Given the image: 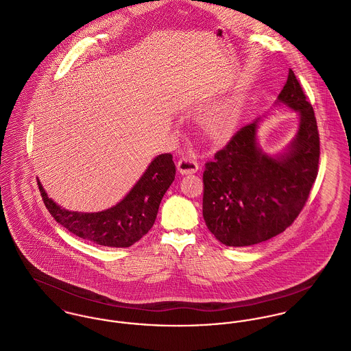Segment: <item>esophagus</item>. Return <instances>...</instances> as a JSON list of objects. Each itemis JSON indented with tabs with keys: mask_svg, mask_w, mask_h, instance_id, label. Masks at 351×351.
<instances>
[{
	"mask_svg": "<svg viewBox=\"0 0 351 351\" xmlns=\"http://www.w3.org/2000/svg\"><path fill=\"white\" fill-rule=\"evenodd\" d=\"M199 169V164L192 159L191 156H183L182 159H179L178 162V171L182 175H189V173H195Z\"/></svg>",
	"mask_w": 351,
	"mask_h": 351,
	"instance_id": "1",
	"label": "esophagus"
}]
</instances>
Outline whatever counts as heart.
<instances>
[{"instance_id":"heart-1","label":"heart","mask_w":351,"mask_h":351,"mask_svg":"<svg viewBox=\"0 0 351 351\" xmlns=\"http://www.w3.org/2000/svg\"><path fill=\"white\" fill-rule=\"evenodd\" d=\"M235 123L237 113L232 109H221L207 121V131L217 138L226 137L232 132Z\"/></svg>"}]
</instances>
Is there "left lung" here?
Instances as JSON below:
<instances>
[{"label": "left lung", "instance_id": "left-lung-1", "mask_svg": "<svg viewBox=\"0 0 351 351\" xmlns=\"http://www.w3.org/2000/svg\"><path fill=\"white\" fill-rule=\"evenodd\" d=\"M278 100L300 117L297 137L286 154L278 158L263 154L254 121L206 162L203 216L226 245H252L283 232L303 210L317 179L321 154L317 119L291 69Z\"/></svg>", "mask_w": 351, "mask_h": 351}]
</instances>
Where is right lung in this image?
<instances>
[{"instance_id": "right-lung-1", "label": "right lung", "mask_w": 351, "mask_h": 351, "mask_svg": "<svg viewBox=\"0 0 351 351\" xmlns=\"http://www.w3.org/2000/svg\"><path fill=\"white\" fill-rule=\"evenodd\" d=\"M171 154L156 156L130 193L101 213H72L57 206L37 180L45 207L57 223L81 239L107 247H130L154 226L164 193L175 179Z\"/></svg>"}]
</instances>
